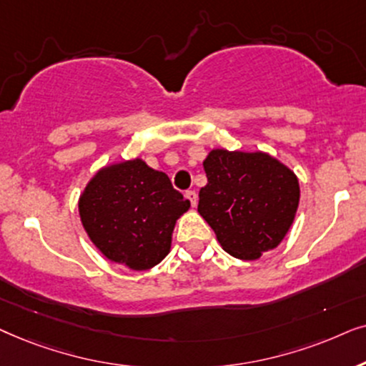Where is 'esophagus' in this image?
I'll use <instances>...</instances> for the list:
<instances>
[{"instance_id": "1", "label": "esophagus", "mask_w": 366, "mask_h": 366, "mask_svg": "<svg viewBox=\"0 0 366 366\" xmlns=\"http://www.w3.org/2000/svg\"><path fill=\"white\" fill-rule=\"evenodd\" d=\"M186 197L189 199V202H191V206H197V194L196 191H187L186 192Z\"/></svg>"}]
</instances>
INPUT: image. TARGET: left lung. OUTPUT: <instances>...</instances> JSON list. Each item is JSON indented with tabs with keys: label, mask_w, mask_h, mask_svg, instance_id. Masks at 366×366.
Wrapping results in <instances>:
<instances>
[{
	"label": "left lung",
	"mask_w": 366,
	"mask_h": 366,
	"mask_svg": "<svg viewBox=\"0 0 366 366\" xmlns=\"http://www.w3.org/2000/svg\"><path fill=\"white\" fill-rule=\"evenodd\" d=\"M207 184L197 211L216 232L224 251L252 261L282 241L300 202L291 170L267 154L216 149L204 160Z\"/></svg>",
	"instance_id": "1"
}]
</instances>
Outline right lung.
Wrapping results in <instances>:
<instances>
[{"label":"right lung","instance_id":"obj_1","mask_svg":"<svg viewBox=\"0 0 366 366\" xmlns=\"http://www.w3.org/2000/svg\"><path fill=\"white\" fill-rule=\"evenodd\" d=\"M78 207L92 242L110 261L145 271L169 254L175 221L191 202L167 174L135 159L99 170Z\"/></svg>","mask_w":366,"mask_h":366}]
</instances>
